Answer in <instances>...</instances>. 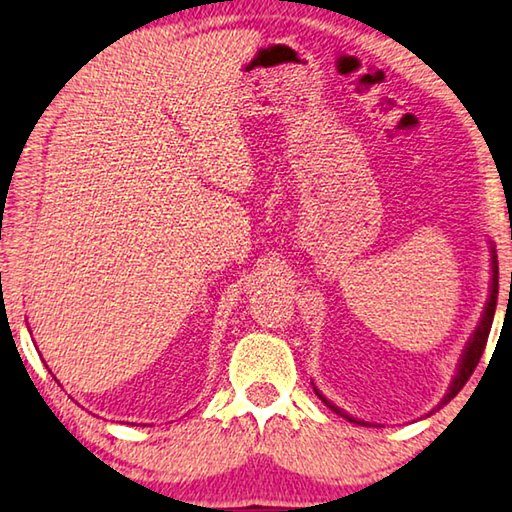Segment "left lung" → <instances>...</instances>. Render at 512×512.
Returning a JSON list of instances; mask_svg holds the SVG:
<instances>
[{"instance_id": "obj_1", "label": "left lung", "mask_w": 512, "mask_h": 512, "mask_svg": "<svg viewBox=\"0 0 512 512\" xmlns=\"http://www.w3.org/2000/svg\"><path fill=\"white\" fill-rule=\"evenodd\" d=\"M497 295H499V263H497V251H494L492 247V283H490V299L488 304H485V311H483V317L479 326H476V331L472 338H469L467 347L463 351V358H460L458 363V372L454 376V381H451L449 385V392L445 395V399L440 401V406H445L447 401L454 399L460 390H463V385L469 381V376H472V372L476 370V365H479V360L483 356V349H485V342H488V335H490V329H492V320H494V308H497ZM315 395L320 397L326 406H329L333 413H338L342 417H347L349 422L354 424H367V422H360L356 420V417H349L347 413H342V410L338 406H333L329 399H326L320 390L315 388ZM438 406V408H440Z\"/></svg>"}]
</instances>
